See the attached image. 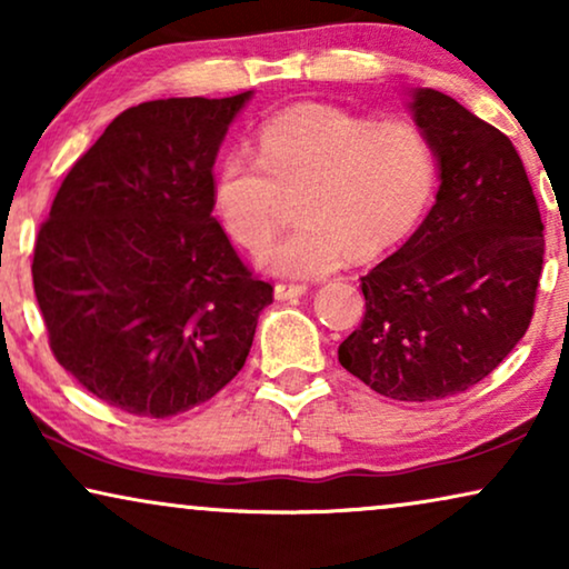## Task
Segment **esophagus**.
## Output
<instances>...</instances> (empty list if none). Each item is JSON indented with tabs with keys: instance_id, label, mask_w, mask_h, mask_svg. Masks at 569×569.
<instances>
[{
	"instance_id": "34e87169",
	"label": "esophagus",
	"mask_w": 569,
	"mask_h": 569,
	"mask_svg": "<svg viewBox=\"0 0 569 569\" xmlns=\"http://www.w3.org/2000/svg\"><path fill=\"white\" fill-rule=\"evenodd\" d=\"M308 287L306 284H287V282H279L274 287V298L277 300H295L300 298V295H306Z\"/></svg>"
}]
</instances>
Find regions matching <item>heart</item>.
<instances>
[{
    "label": "heart",
    "mask_w": 569,
    "mask_h": 569,
    "mask_svg": "<svg viewBox=\"0 0 569 569\" xmlns=\"http://www.w3.org/2000/svg\"><path fill=\"white\" fill-rule=\"evenodd\" d=\"M438 186L430 137L323 103L284 108L259 131V154L232 150L214 173V207L248 251L273 234L281 193L303 191L298 231L259 253L269 274L308 279L349 253L372 256L415 230Z\"/></svg>",
    "instance_id": "b5f03b06"
}]
</instances>
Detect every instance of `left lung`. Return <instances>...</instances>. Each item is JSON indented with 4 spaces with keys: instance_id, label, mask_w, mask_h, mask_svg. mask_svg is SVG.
Segmentation results:
<instances>
[{
    "instance_id": "1",
    "label": "left lung",
    "mask_w": 569,
    "mask_h": 569,
    "mask_svg": "<svg viewBox=\"0 0 569 569\" xmlns=\"http://www.w3.org/2000/svg\"><path fill=\"white\" fill-rule=\"evenodd\" d=\"M409 113L438 154V193L399 251L362 277L365 318L341 368L399 401L461 393L500 365L531 323L543 224L516 147L432 88Z\"/></svg>"
}]
</instances>
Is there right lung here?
<instances>
[{
	"label": "right lung",
	"instance_id": "right-lung-1",
	"mask_svg": "<svg viewBox=\"0 0 569 569\" xmlns=\"http://www.w3.org/2000/svg\"><path fill=\"white\" fill-rule=\"evenodd\" d=\"M251 98L150 100L116 116L38 230L33 290L53 357L108 407L181 415L246 365L271 284L212 217V168Z\"/></svg>",
	"mask_w": 569,
	"mask_h": 569
}]
</instances>
